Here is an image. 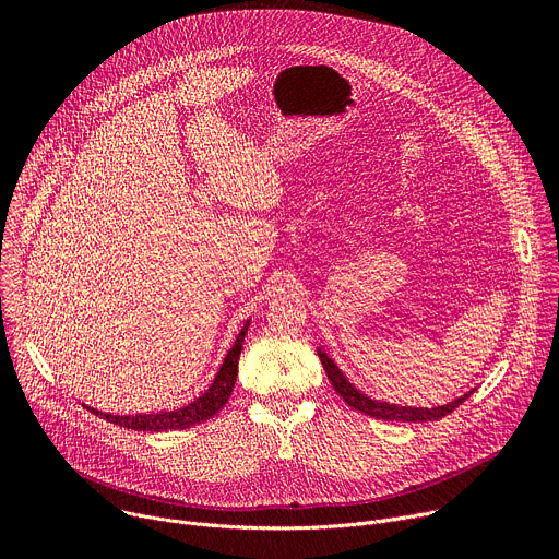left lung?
I'll use <instances>...</instances> for the list:
<instances>
[{
    "instance_id": "8db88e82",
    "label": "left lung",
    "mask_w": 559,
    "mask_h": 559,
    "mask_svg": "<svg viewBox=\"0 0 559 559\" xmlns=\"http://www.w3.org/2000/svg\"><path fill=\"white\" fill-rule=\"evenodd\" d=\"M319 353V359L325 368V376L332 384V389L337 391L344 402L348 406H353L355 412H361L364 416H370V418H378V420H400V423H425V420H440L444 416H450L454 408H459L474 391L456 397L454 402L450 404H442V406H433V408H416V406H397V404H389V402H380V400H370L368 395H364L361 391H357L346 378L342 370L337 368V364H334L323 350H317Z\"/></svg>"
}]
</instances>
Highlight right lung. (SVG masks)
Wrapping results in <instances>:
<instances>
[{
    "mask_svg": "<svg viewBox=\"0 0 559 559\" xmlns=\"http://www.w3.org/2000/svg\"><path fill=\"white\" fill-rule=\"evenodd\" d=\"M247 328H249V321L240 330L238 340H236L234 348L227 353L225 361H222L213 384L195 402L186 404L181 408H175V412L136 414V416H111V414L96 412V408H92V406H87V408H90L92 414L100 416L107 423H115L119 427H128V429H134V431L186 429V427H193V425H200V423L213 418L219 412V408L225 406L229 402V397H231V391H234V384H236V378H238V359H240V353H242V342H245Z\"/></svg>",
    "mask_w": 559,
    "mask_h": 559,
    "instance_id": "add662e5",
    "label": "right lung"
}]
</instances>
